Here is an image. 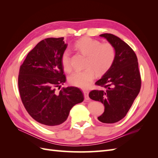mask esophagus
<instances>
[{
    "label": "esophagus",
    "mask_w": 158,
    "mask_h": 158,
    "mask_svg": "<svg viewBox=\"0 0 158 158\" xmlns=\"http://www.w3.org/2000/svg\"><path fill=\"white\" fill-rule=\"evenodd\" d=\"M83 94H84V98L85 100H89V92L86 91V90H84L83 91Z\"/></svg>",
    "instance_id": "1"
}]
</instances>
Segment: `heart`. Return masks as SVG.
Listing matches in <instances>:
<instances>
[{"label": "heart", "mask_w": 158, "mask_h": 158, "mask_svg": "<svg viewBox=\"0 0 158 158\" xmlns=\"http://www.w3.org/2000/svg\"><path fill=\"white\" fill-rule=\"evenodd\" d=\"M75 48L82 54L86 56L85 66L83 70H77L69 77L71 85L85 89L88 88L97 75H101L111 68L115 60L116 51L114 47L109 43H102L98 40L85 37L75 43ZM61 62L66 71L71 70L70 54L68 51L64 52Z\"/></svg>", "instance_id": "obj_1"}]
</instances>
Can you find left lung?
<instances>
[{"label": "left lung", "instance_id": "1", "mask_svg": "<svg viewBox=\"0 0 158 158\" xmlns=\"http://www.w3.org/2000/svg\"><path fill=\"white\" fill-rule=\"evenodd\" d=\"M100 36L115 48L116 56L111 68L96 82L104 88L92 90L89 96L105 106V111L98 117L100 122L113 123L126 115L140 92L141 79L138 60L132 49L112 34L105 33Z\"/></svg>", "mask_w": 158, "mask_h": 158}]
</instances>
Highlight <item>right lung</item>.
<instances>
[{
    "label": "right lung",
    "instance_id": "add662e5",
    "mask_svg": "<svg viewBox=\"0 0 158 158\" xmlns=\"http://www.w3.org/2000/svg\"><path fill=\"white\" fill-rule=\"evenodd\" d=\"M66 48L64 37L43 40L19 69L18 88L23 105L33 119L48 128L61 126L70 109L84 99L76 87L56 90L66 82L61 57Z\"/></svg>",
    "mask_w": 158,
    "mask_h": 158
}]
</instances>
